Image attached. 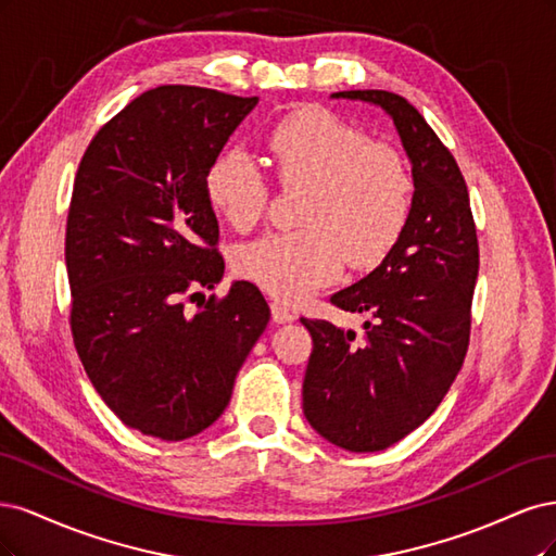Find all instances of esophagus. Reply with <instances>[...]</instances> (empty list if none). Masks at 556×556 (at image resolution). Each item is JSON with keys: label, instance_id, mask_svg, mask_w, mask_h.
<instances>
[{"label": "esophagus", "instance_id": "1", "mask_svg": "<svg viewBox=\"0 0 556 556\" xmlns=\"http://www.w3.org/2000/svg\"><path fill=\"white\" fill-rule=\"evenodd\" d=\"M270 309H273V320H275V324H291V320L295 318V314L289 309V307H286V304L283 302H273L270 304Z\"/></svg>", "mask_w": 556, "mask_h": 556}]
</instances>
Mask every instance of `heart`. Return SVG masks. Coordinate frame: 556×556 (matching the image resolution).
Instances as JSON below:
<instances>
[{
    "label": "heart",
    "instance_id": "heart-1",
    "mask_svg": "<svg viewBox=\"0 0 556 556\" xmlns=\"http://www.w3.org/2000/svg\"><path fill=\"white\" fill-rule=\"evenodd\" d=\"M273 170L283 187H307L293 232L242 244L236 270L270 295L295 302L332 281L344 261L371 267L397 244L414 205L404 156L328 111H300L267 134ZM265 177L240 150L205 170L210 207L236 230H252L267 207Z\"/></svg>",
    "mask_w": 556,
    "mask_h": 556
}]
</instances>
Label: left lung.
Instances as JSON below:
<instances>
[{"label": "left lung", "instance_id": "left-lung-1", "mask_svg": "<svg viewBox=\"0 0 556 556\" xmlns=\"http://www.w3.org/2000/svg\"><path fill=\"white\" fill-rule=\"evenodd\" d=\"M383 109L414 175V205L397 244L361 281L330 298L365 314V334L300 318L312 334L302 383L304 418L351 453L386 451L434 414L469 349L478 238L469 191L455 156L404 97L351 89Z\"/></svg>", "mask_w": 556, "mask_h": 556}]
</instances>
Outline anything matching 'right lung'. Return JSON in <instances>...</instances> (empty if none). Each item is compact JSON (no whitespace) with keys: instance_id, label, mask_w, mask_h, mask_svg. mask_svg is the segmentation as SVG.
Returning <instances> with one entry per match:
<instances>
[{"instance_id":"obj_1","label":"right lung","mask_w":556,"mask_h":556,"mask_svg":"<svg viewBox=\"0 0 556 556\" xmlns=\"http://www.w3.org/2000/svg\"><path fill=\"white\" fill-rule=\"evenodd\" d=\"M256 103L161 85L103 124L80 159L64 249L71 334L101 400L140 434L185 441L207 429L270 320L249 281L201 293L224 277L205 170Z\"/></svg>"}]
</instances>
